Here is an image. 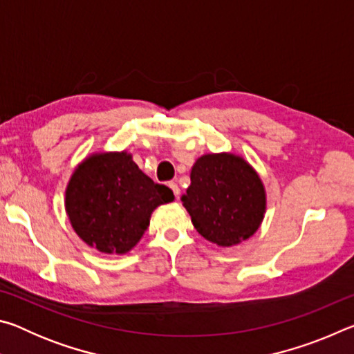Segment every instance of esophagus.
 <instances>
[{
    "label": "esophagus",
    "instance_id": "1",
    "mask_svg": "<svg viewBox=\"0 0 354 354\" xmlns=\"http://www.w3.org/2000/svg\"><path fill=\"white\" fill-rule=\"evenodd\" d=\"M169 187L173 190V194H175V196L178 198V195H179V187H178V184H176V183H173V181H170V183H169Z\"/></svg>",
    "mask_w": 354,
    "mask_h": 354
}]
</instances>
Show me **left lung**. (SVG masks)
Masks as SVG:
<instances>
[{"mask_svg": "<svg viewBox=\"0 0 354 354\" xmlns=\"http://www.w3.org/2000/svg\"><path fill=\"white\" fill-rule=\"evenodd\" d=\"M181 200L195 230L218 247L247 241L266 212L261 178L247 160L231 153L201 156Z\"/></svg>", "mask_w": 354, "mask_h": 354, "instance_id": "1", "label": "left lung"}]
</instances>
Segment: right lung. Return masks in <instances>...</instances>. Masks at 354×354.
I'll return each instance as SVG.
<instances>
[{
	"instance_id": "add662e5",
	"label": "right lung",
	"mask_w": 354,
	"mask_h": 354,
	"mask_svg": "<svg viewBox=\"0 0 354 354\" xmlns=\"http://www.w3.org/2000/svg\"><path fill=\"white\" fill-rule=\"evenodd\" d=\"M173 192L148 178L127 151L93 154L75 170L65 192L71 226L101 253L123 254L148 230L160 205Z\"/></svg>"
}]
</instances>
